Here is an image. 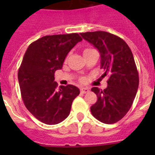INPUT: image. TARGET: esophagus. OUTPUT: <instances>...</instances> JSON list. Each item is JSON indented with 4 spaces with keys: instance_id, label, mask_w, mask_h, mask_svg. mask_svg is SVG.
Returning a JSON list of instances; mask_svg holds the SVG:
<instances>
[{
    "instance_id": "esophagus-1",
    "label": "esophagus",
    "mask_w": 155,
    "mask_h": 155,
    "mask_svg": "<svg viewBox=\"0 0 155 155\" xmlns=\"http://www.w3.org/2000/svg\"><path fill=\"white\" fill-rule=\"evenodd\" d=\"M90 91V90L88 88H81V92L82 94H85V93H88Z\"/></svg>"
}]
</instances>
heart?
<instances>
[{"mask_svg": "<svg viewBox=\"0 0 155 155\" xmlns=\"http://www.w3.org/2000/svg\"><path fill=\"white\" fill-rule=\"evenodd\" d=\"M91 50H93V49H85L84 51V53H85V52H87V51H91Z\"/></svg>", "mask_w": 155, "mask_h": 155, "instance_id": "obj_1", "label": "heart"}]
</instances>
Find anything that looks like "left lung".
<instances>
[{"label":"left lung","mask_w":155,"mask_h":155,"mask_svg":"<svg viewBox=\"0 0 155 155\" xmlns=\"http://www.w3.org/2000/svg\"><path fill=\"white\" fill-rule=\"evenodd\" d=\"M101 54L102 76L109 75L104 91L93 87L96 103L91 107L93 116L104 124H114L130 110L139 87V73L132 51L122 39L106 31L81 33Z\"/></svg>","instance_id":"1"}]
</instances>
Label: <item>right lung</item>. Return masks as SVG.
<instances>
[{
	"label": "right lung",
	"instance_id": "add662e5",
	"mask_svg": "<svg viewBox=\"0 0 155 155\" xmlns=\"http://www.w3.org/2000/svg\"><path fill=\"white\" fill-rule=\"evenodd\" d=\"M82 38L77 33L45 35L29 45L18 71L23 102L34 116L46 124H56L70 114L79 95L76 86L57 89L54 72L61 70L67 54Z\"/></svg>",
	"mask_w": 155,
	"mask_h": 155
}]
</instances>
